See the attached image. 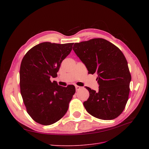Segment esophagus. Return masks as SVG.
<instances>
[{"mask_svg": "<svg viewBox=\"0 0 149 149\" xmlns=\"http://www.w3.org/2000/svg\"><path fill=\"white\" fill-rule=\"evenodd\" d=\"M81 88V87L79 86H75V89H76V91H79Z\"/></svg>", "mask_w": 149, "mask_h": 149, "instance_id": "esophagus-1", "label": "esophagus"}]
</instances>
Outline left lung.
<instances>
[{
    "label": "left lung",
    "instance_id": "1",
    "mask_svg": "<svg viewBox=\"0 0 149 149\" xmlns=\"http://www.w3.org/2000/svg\"><path fill=\"white\" fill-rule=\"evenodd\" d=\"M86 66L88 73H97L98 92L86 87L89 97L83 105L95 118L113 120L124 111L129 98L131 75L121 51L103 38L75 43L72 48Z\"/></svg>",
    "mask_w": 149,
    "mask_h": 149
}]
</instances>
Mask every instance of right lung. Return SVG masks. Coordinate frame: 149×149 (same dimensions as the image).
<instances>
[{
    "label": "right lung",
    "mask_w": 149,
    "mask_h": 149,
    "mask_svg": "<svg viewBox=\"0 0 149 149\" xmlns=\"http://www.w3.org/2000/svg\"><path fill=\"white\" fill-rule=\"evenodd\" d=\"M73 44L39 43L30 49L22 60L20 93L28 113L39 124H52L68 111L75 86L63 87L50 79L57 76L61 62L72 51Z\"/></svg>",
    "instance_id": "1"
}]
</instances>
